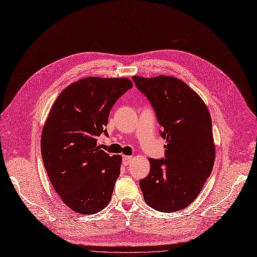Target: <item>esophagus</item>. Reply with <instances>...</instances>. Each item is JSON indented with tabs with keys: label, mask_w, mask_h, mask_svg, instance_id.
Masks as SVG:
<instances>
[{
	"label": "esophagus",
	"mask_w": 257,
	"mask_h": 257,
	"mask_svg": "<svg viewBox=\"0 0 257 257\" xmlns=\"http://www.w3.org/2000/svg\"><path fill=\"white\" fill-rule=\"evenodd\" d=\"M132 160H133V156L123 155V157H122V162H123L124 166H127V165L131 163V161H132Z\"/></svg>",
	"instance_id": "1"
}]
</instances>
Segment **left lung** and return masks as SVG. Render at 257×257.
<instances>
[{"label": "left lung", "instance_id": "1", "mask_svg": "<svg viewBox=\"0 0 257 257\" xmlns=\"http://www.w3.org/2000/svg\"><path fill=\"white\" fill-rule=\"evenodd\" d=\"M133 79L153 106L167 140L166 157L149 159L150 173L140 181L144 200L157 211H180L196 199L214 166L211 115L202 97L178 78Z\"/></svg>", "mask_w": 257, "mask_h": 257}]
</instances>
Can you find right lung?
Masks as SVG:
<instances>
[{
	"label": "right lung",
	"mask_w": 257,
	"mask_h": 257,
	"mask_svg": "<svg viewBox=\"0 0 257 257\" xmlns=\"http://www.w3.org/2000/svg\"><path fill=\"white\" fill-rule=\"evenodd\" d=\"M132 86L128 78H82L49 111L41 135L43 164L54 190L76 213H97L111 200L122 157L100 149L96 139L107 135L111 108Z\"/></svg>",
	"instance_id": "obj_1"
}]
</instances>
